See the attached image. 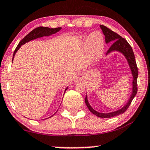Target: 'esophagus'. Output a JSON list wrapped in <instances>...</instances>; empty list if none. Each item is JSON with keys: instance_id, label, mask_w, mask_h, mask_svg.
<instances>
[{"instance_id": "1", "label": "esophagus", "mask_w": 150, "mask_h": 150, "mask_svg": "<svg viewBox=\"0 0 150 150\" xmlns=\"http://www.w3.org/2000/svg\"><path fill=\"white\" fill-rule=\"evenodd\" d=\"M82 77H83V75H82V74H77L76 75V77H75V80H82Z\"/></svg>"}]
</instances>
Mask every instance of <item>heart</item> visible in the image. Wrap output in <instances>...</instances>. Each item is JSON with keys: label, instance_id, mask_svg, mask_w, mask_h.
I'll use <instances>...</instances> for the list:
<instances>
[{"label": "heart", "instance_id": "b5f03b06", "mask_svg": "<svg viewBox=\"0 0 150 150\" xmlns=\"http://www.w3.org/2000/svg\"><path fill=\"white\" fill-rule=\"evenodd\" d=\"M83 40L85 42L86 49L89 58L92 62H96L101 57L104 51V40L102 34L99 32H94L89 37L84 36Z\"/></svg>", "mask_w": 150, "mask_h": 150}]
</instances>
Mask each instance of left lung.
<instances>
[{"label":"left lung","instance_id":"obj_1","mask_svg":"<svg viewBox=\"0 0 150 150\" xmlns=\"http://www.w3.org/2000/svg\"><path fill=\"white\" fill-rule=\"evenodd\" d=\"M100 27L105 36V41H106V44H108V43L111 42H112V44H111V46H110V48L108 49L107 52H106V55L114 51H118V52L123 53V54L124 55L125 58L127 59L129 66H130V70H131L132 77H133V79H132V94L131 95H130V99H129L128 102H127V104H125L123 108H121L120 109L118 110V111H113V112L108 113L97 112V111H96L95 110L93 109V108L91 107V106L89 105L88 102V100H87V95H86V97L85 99V104L87 105V108H89V111H90L93 114H94L95 116H97L98 117H100V118H111V117L118 116V115H120L121 114V113H124L125 111L128 109L129 106H130L132 99H133L134 97H135L137 92V76H138V70H137V64H136L135 55H134L132 47L130 46V44H128V42L125 40L124 38L121 37L120 35H118V34H116V32H113L112 30H111L110 29H108V27H106V26L100 25Z\"/></svg>","mask_w":150,"mask_h":150}]
</instances>
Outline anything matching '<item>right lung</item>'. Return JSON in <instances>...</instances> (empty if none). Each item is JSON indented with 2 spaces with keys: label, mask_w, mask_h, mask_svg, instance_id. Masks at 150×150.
Returning <instances> with one entry per match:
<instances>
[{
  "label": "right lung",
  "mask_w": 150,
  "mask_h": 150,
  "mask_svg": "<svg viewBox=\"0 0 150 150\" xmlns=\"http://www.w3.org/2000/svg\"><path fill=\"white\" fill-rule=\"evenodd\" d=\"M61 30V27H57V28H49V27H39L35 28L32 32H30L27 35H26L23 39L20 41L18 46L15 49L14 53H13V58H14L15 53H16L18 50L21 47L22 45H23L25 43L30 42V41L34 40V39H37V38H40L42 37H47V36H50L53 34H56V32H59ZM68 87L65 89V92L67 90Z\"/></svg>",
  "instance_id": "add662e5"
}]
</instances>
